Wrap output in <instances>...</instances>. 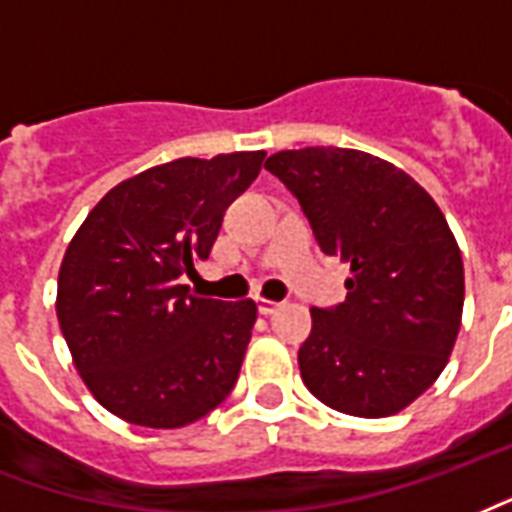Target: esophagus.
<instances>
[{
	"label": "esophagus",
	"instance_id": "obj_1",
	"mask_svg": "<svg viewBox=\"0 0 512 512\" xmlns=\"http://www.w3.org/2000/svg\"><path fill=\"white\" fill-rule=\"evenodd\" d=\"M279 301H271V298H257V309H260V314H274L276 309H279Z\"/></svg>",
	"mask_w": 512,
	"mask_h": 512
}]
</instances>
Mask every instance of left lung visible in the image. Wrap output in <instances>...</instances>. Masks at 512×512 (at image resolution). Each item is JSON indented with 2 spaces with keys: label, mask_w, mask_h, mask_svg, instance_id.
I'll use <instances>...</instances> for the list:
<instances>
[{
  "label": "left lung",
  "mask_w": 512,
  "mask_h": 512,
  "mask_svg": "<svg viewBox=\"0 0 512 512\" xmlns=\"http://www.w3.org/2000/svg\"><path fill=\"white\" fill-rule=\"evenodd\" d=\"M266 170L298 198L325 255L350 263L344 304L312 309L304 385L355 418L404 410L442 374L461 328L464 263L445 214L366 151H279Z\"/></svg>",
  "instance_id": "1"
}]
</instances>
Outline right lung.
I'll list each match as a JSON object with an SVG mask.
<instances>
[{
	"instance_id": "1",
	"label": "right lung",
	"mask_w": 512,
	"mask_h": 512,
	"mask_svg": "<svg viewBox=\"0 0 512 512\" xmlns=\"http://www.w3.org/2000/svg\"><path fill=\"white\" fill-rule=\"evenodd\" d=\"M266 151L165 162L121 181L64 252L56 317L86 388L116 418L181 429L233 391L257 320L255 301L189 295L227 206Z\"/></svg>"
}]
</instances>
